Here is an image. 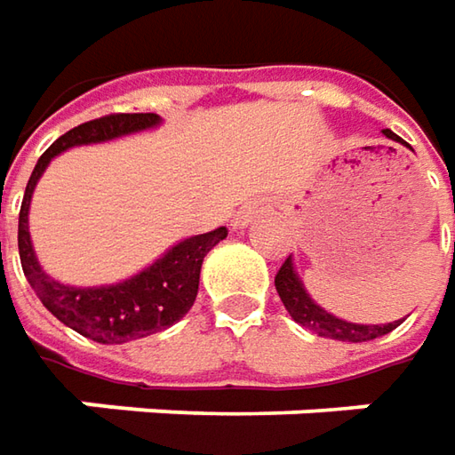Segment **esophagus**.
<instances>
[{
    "instance_id": "obj_1",
    "label": "esophagus",
    "mask_w": 455,
    "mask_h": 455,
    "mask_svg": "<svg viewBox=\"0 0 455 455\" xmlns=\"http://www.w3.org/2000/svg\"><path fill=\"white\" fill-rule=\"evenodd\" d=\"M261 212H264V206L257 204V201H254V204H243L242 209L234 213V227L236 228L246 227V224H249V221H254Z\"/></svg>"
}]
</instances>
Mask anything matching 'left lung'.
I'll list each match as a JSON object with an SVG mask.
<instances>
[{"label":"left lung","instance_id":"left-lung-1","mask_svg":"<svg viewBox=\"0 0 455 455\" xmlns=\"http://www.w3.org/2000/svg\"><path fill=\"white\" fill-rule=\"evenodd\" d=\"M387 138L393 140H400L398 135L393 131H383ZM275 287L279 291V299L284 302L287 312L291 315V320L299 322L302 327L317 332L320 337H330V339H342V342H368V339H375V337H383L387 332H393L398 327L400 322H387V324H353V322L337 320L330 312H324L320 305H315L309 299V294L302 287V282L294 275V267H291V259H284V264L279 267V272L275 276Z\"/></svg>","mask_w":455,"mask_h":455}]
</instances>
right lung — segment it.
<instances>
[{
    "label": "right lung",
    "instance_id": "add662e5",
    "mask_svg": "<svg viewBox=\"0 0 455 455\" xmlns=\"http://www.w3.org/2000/svg\"><path fill=\"white\" fill-rule=\"evenodd\" d=\"M158 120L161 118L156 113H110L102 118L87 120L65 135H60L55 143L42 153L24 188L20 234H17L24 276L35 294L40 297L42 305L47 307L57 320L102 345H123L131 339L156 335L165 327L176 324L196 302L198 275H201L204 257L221 239H227V228L219 227L209 234H198L176 243L146 272L131 276L120 284L80 290V287H65L42 272L32 242H29V227H27L29 201L44 168L57 153L72 146L100 143L118 135L146 131V128L158 125Z\"/></svg>",
    "mask_w": 455,
    "mask_h": 455
}]
</instances>
